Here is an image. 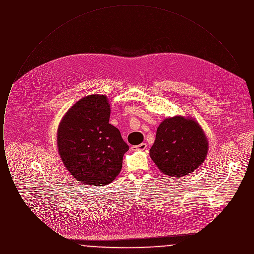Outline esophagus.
<instances>
[{"instance_id":"obj_1","label":"esophagus","mask_w":254,"mask_h":254,"mask_svg":"<svg viewBox=\"0 0 254 254\" xmlns=\"http://www.w3.org/2000/svg\"><path fill=\"white\" fill-rule=\"evenodd\" d=\"M147 147V145L145 143H142L140 145H133L132 149H137V150H145V148Z\"/></svg>"}]
</instances>
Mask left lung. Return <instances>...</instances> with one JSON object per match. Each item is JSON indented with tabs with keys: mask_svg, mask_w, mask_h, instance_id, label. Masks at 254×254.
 Wrapping results in <instances>:
<instances>
[{
	"mask_svg": "<svg viewBox=\"0 0 254 254\" xmlns=\"http://www.w3.org/2000/svg\"><path fill=\"white\" fill-rule=\"evenodd\" d=\"M207 147L205 133L196 122L175 116L158 127L149 155L164 174L180 178L201 166Z\"/></svg>",
	"mask_w": 254,
	"mask_h": 254,
	"instance_id": "8db88e82",
	"label": "left lung"
}]
</instances>
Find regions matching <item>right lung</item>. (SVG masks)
<instances>
[{"mask_svg": "<svg viewBox=\"0 0 254 254\" xmlns=\"http://www.w3.org/2000/svg\"><path fill=\"white\" fill-rule=\"evenodd\" d=\"M108 98L89 95L78 101L61 122L58 148L65 168L78 181L105 186L120 173L129 149L120 130L109 124Z\"/></svg>", "mask_w": 254, "mask_h": 254, "instance_id": "add662e5", "label": "right lung"}]
</instances>
